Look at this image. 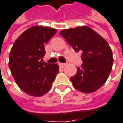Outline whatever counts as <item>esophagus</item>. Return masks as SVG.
<instances>
[{
	"mask_svg": "<svg viewBox=\"0 0 123 123\" xmlns=\"http://www.w3.org/2000/svg\"><path fill=\"white\" fill-rule=\"evenodd\" d=\"M59 66H60L61 67L64 68V67H65L67 66V64H64V63H59Z\"/></svg>",
	"mask_w": 123,
	"mask_h": 123,
	"instance_id": "esophagus-1",
	"label": "esophagus"
}]
</instances>
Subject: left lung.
<instances>
[{
  "instance_id": "left-lung-1",
  "label": "left lung",
  "mask_w": 123,
  "mask_h": 123,
  "mask_svg": "<svg viewBox=\"0 0 123 123\" xmlns=\"http://www.w3.org/2000/svg\"><path fill=\"white\" fill-rule=\"evenodd\" d=\"M60 35L76 52H83V64L70 78L73 86L85 93L97 91L106 83L112 68V51L108 43L87 26L64 30Z\"/></svg>"
}]
</instances>
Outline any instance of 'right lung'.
<instances>
[{
  "label": "right lung",
  "mask_w": 123,
  "mask_h": 123,
  "mask_svg": "<svg viewBox=\"0 0 123 123\" xmlns=\"http://www.w3.org/2000/svg\"><path fill=\"white\" fill-rule=\"evenodd\" d=\"M49 27L34 26L14 42L9 54L8 67L21 90L38 97L46 93L59 72L57 64L43 62L45 45L56 33Z\"/></svg>",
  "instance_id": "add662e5"
}]
</instances>
